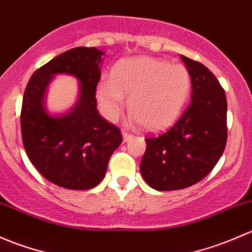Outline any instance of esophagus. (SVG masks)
Instances as JSON below:
<instances>
[{
	"label": "esophagus",
	"instance_id": "34e87169",
	"mask_svg": "<svg viewBox=\"0 0 252 252\" xmlns=\"http://www.w3.org/2000/svg\"><path fill=\"white\" fill-rule=\"evenodd\" d=\"M123 138H124V142H128L129 139L132 138V134L128 133V132H126V131H123Z\"/></svg>",
	"mask_w": 252,
	"mask_h": 252
}]
</instances>
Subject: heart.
I'll use <instances>...</instances> for the list:
<instances>
[{"label": "heart", "instance_id": "1", "mask_svg": "<svg viewBox=\"0 0 252 252\" xmlns=\"http://www.w3.org/2000/svg\"><path fill=\"white\" fill-rule=\"evenodd\" d=\"M191 87L188 69L165 59L138 57L116 64L110 81L102 80L97 99L103 114L114 119L128 97L134 123L157 132L172 125L182 113Z\"/></svg>", "mask_w": 252, "mask_h": 252}]
</instances>
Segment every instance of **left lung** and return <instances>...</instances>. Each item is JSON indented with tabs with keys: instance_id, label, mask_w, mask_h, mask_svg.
<instances>
[{
	"instance_id": "obj_1",
	"label": "left lung",
	"mask_w": 252,
	"mask_h": 252,
	"mask_svg": "<svg viewBox=\"0 0 252 252\" xmlns=\"http://www.w3.org/2000/svg\"><path fill=\"white\" fill-rule=\"evenodd\" d=\"M191 79V100L171 128L145 138L144 181L157 190H177L206 177L227 143V99L206 66L181 56Z\"/></svg>"
}]
</instances>
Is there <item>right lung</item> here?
Returning a JSON list of instances; mask_svg holds the SVG:
<instances>
[{
	"instance_id": "add662e5",
	"label": "right lung",
	"mask_w": 252,
	"mask_h": 252,
	"mask_svg": "<svg viewBox=\"0 0 252 252\" xmlns=\"http://www.w3.org/2000/svg\"><path fill=\"white\" fill-rule=\"evenodd\" d=\"M103 54L94 47L69 49L36 70L25 88L20 113L25 152L46 180L63 188L86 190L98 186L123 142L120 128L97 110ZM56 73L74 74L82 82L79 102L62 117L49 116L43 108L44 91Z\"/></svg>"
}]
</instances>
